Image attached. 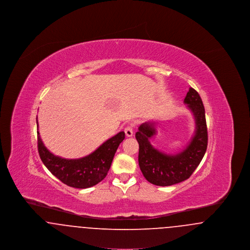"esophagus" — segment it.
I'll list each match as a JSON object with an SVG mask.
<instances>
[{"label":"esophagus","mask_w":250,"mask_h":250,"mask_svg":"<svg viewBox=\"0 0 250 250\" xmlns=\"http://www.w3.org/2000/svg\"><path fill=\"white\" fill-rule=\"evenodd\" d=\"M125 133L126 135V137H132L133 136V126L132 125H127L125 128Z\"/></svg>","instance_id":"1"}]
</instances>
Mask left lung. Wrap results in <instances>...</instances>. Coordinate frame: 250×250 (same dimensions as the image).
<instances>
[{"instance_id":"8db88e82","label":"left lung","mask_w":250,"mask_h":250,"mask_svg":"<svg viewBox=\"0 0 250 250\" xmlns=\"http://www.w3.org/2000/svg\"><path fill=\"white\" fill-rule=\"evenodd\" d=\"M184 103L190 109L196 127L190 143L181 152L167 155L151 144L150 139L156 134L155 123H143L136 133L140 146L139 165L141 170L145 179L155 186H172L189 178L206 152L208 134L202 98L196 90L189 88Z\"/></svg>"}]
</instances>
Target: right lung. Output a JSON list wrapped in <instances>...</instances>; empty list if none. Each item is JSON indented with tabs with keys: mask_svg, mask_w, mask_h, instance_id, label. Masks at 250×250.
<instances>
[{
	"mask_svg": "<svg viewBox=\"0 0 250 250\" xmlns=\"http://www.w3.org/2000/svg\"><path fill=\"white\" fill-rule=\"evenodd\" d=\"M36 124L38 126L37 122ZM124 140L125 132L121 131L92 154L78 159H66L50 153L37 131V147L42 162L61 182L75 188H91L105 178L118 146Z\"/></svg>",
	"mask_w": 250,
	"mask_h": 250,
	"instance_id": "1",
	"label": "right lung"
}]
</instances>
